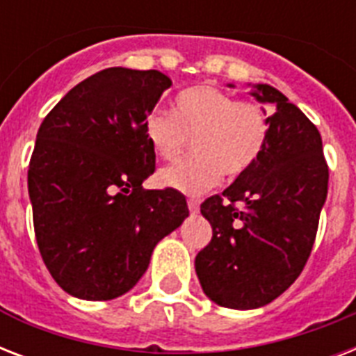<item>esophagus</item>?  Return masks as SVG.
<instances>
[{
  "instance_id": "1",
  "label": "esophagus",
  "mask_w": 356,
  "mask_h": 356,
  "mask_svg": "<svg viewBox=\"0 0 356 356\" xmlns=\"http://www.w3.org/2000/svg\"><path fill=\"white\" fill-rule=\"evenodd\" d=\"M188 211L192 212V214H197V212H200V201L194 200V197H190V200H188Z\"/></svg>"
}]
</instances>
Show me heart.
Returning a JSON list of instances; mask_svg holds the SVG:
<instances>
[{
    "label": "heart",
    "mask_w": 356,
    "mask_h": 356,
    "mask_svg": "<svg viewBox=\"0 0 356 356\" xmlns=\"http://www.w3.org/2000/svg\"><path fill=\"white\" fill-rule=\"evenodd\" d=\"M144 133L164 161L177 159L192 138L195 155L164 168L159 183L183 194H201L222 175L238 177L253 166L268 140V116L257 103L200 85L175 97V114L153 108Z\"/></svg>",
    "instance_id": "heart-1"
}]
</instances>
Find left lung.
Segmentation results:
<instances>
[{"label":"left lung","mask_w":356,"mask_h":356,"mask_svg":"<svg viewBox=\"0 0 356 356\" xmlns=\"http://www.w3.org/2000/svg\"><path fill=\"white\" fill-rule=\"evenodd\" d=\"M251 96L270 105L268 140L248 172L201 203L212 240L195 257L207 298L236 310L271 303L298 279L314 245L329 184L314 123L273 86L253 85Z\"/></svg>","instance_id":"1"}]
</instances>
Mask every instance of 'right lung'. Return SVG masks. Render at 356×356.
Instances as JSON below:
<instances>
[{"label":"right lung","instance_id":"obj_1","mask_svg":"<svg viewBox=\"0 0 356 356\" xmlns=\"http://www.w3.org/2000/svg\"><path fill=\"white\" fill-rule=\"evenodd\" d=\"M170 77L107 68L74 86L42 122L27 184L42 260L64 292L120 298L162 238L188 218L177 190H144L155 151L144 123Z\"/></svg>","mask_w":356,"mask_h":356}]
</instances>
